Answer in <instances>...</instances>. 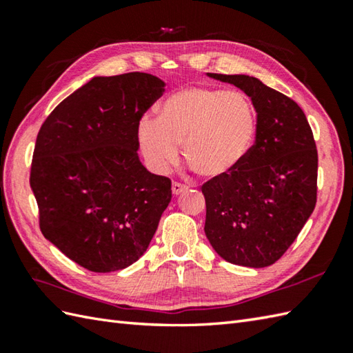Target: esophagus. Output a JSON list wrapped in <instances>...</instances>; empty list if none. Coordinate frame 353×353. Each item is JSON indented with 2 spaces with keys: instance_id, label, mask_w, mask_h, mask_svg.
<instances>
[{
  "instance_id": "esophagus-1",
  "label": "esophagus",
  "mask_w": 353,
  "mask_h": 353,
  "mask_svg": "<svg viewBox=\"0 0 353 353\" xmlns=\"http://www.w3.org/2000/svg\"><path fill=\"white\" fill-rule=\"evenodd\" d=\"M171 190H172V194H174V196H179V194H181V192L188 190V186L183 185V183H179V182H172Z\"/></svg>"
}]
</instances>
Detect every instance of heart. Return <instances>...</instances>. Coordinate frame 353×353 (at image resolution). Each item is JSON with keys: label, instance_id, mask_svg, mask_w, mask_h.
Returning a JSON list of instances; mask_svg holds the SVG:
<instances>
[{"label": "heart", "instance_id": "1", "mask_svg": "<svg viewBox=\"0 0 353 353\" xmlns=\"http://www.w3.org/2000/svg\"><path fill=\"white\" fill-rule=\"evenodd\" d=\"M256 110L239 91L209 86L179 89L138 125V144L150 170L165 172L185 159L201 177L230 174L249 154L256 137Z\"/></svg>", "mask_w": 353, "mask_h": 353}]
</instances>
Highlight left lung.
Instances as JSON below:
<instances>
[{
	"label": "left lung",
	"instance_id": "8db88e82",
	"mask_svg": "<svg viewBox=\"0 0 353 353\" xmlns=\"http://www.w3.org/2000/svg\"><path fill=\"white\" fill-rule=\"evenodd\" d=\"M235 85L256 110V139L230 174L201 185L205 234L230 264H274L301 234L317 203L319 156L301 106L261 80L208 74Z\"/></svg>",
	"mask_w": 353,
	"mask_h": 353
}]
</instances>
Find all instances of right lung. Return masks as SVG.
I'll return each mask as SVG.
<instances>
[{"mask_svg":"<svg viewBox=\"0 0 353 353\" xmlns=\"http://www.w3.org/2000/svg\"><path fill=\"white\" fill-rule=\"evenodd\" d=\"M165 83L152 74L94 77L57 104L36 138L30 186L43 236L94 273L123 270L152 241L171 181L138 156V125Z\"/></svg>","mask_w":353,"mask_h":353,"instance_id":"obj_1","label":"right lung"}]
</instances>
